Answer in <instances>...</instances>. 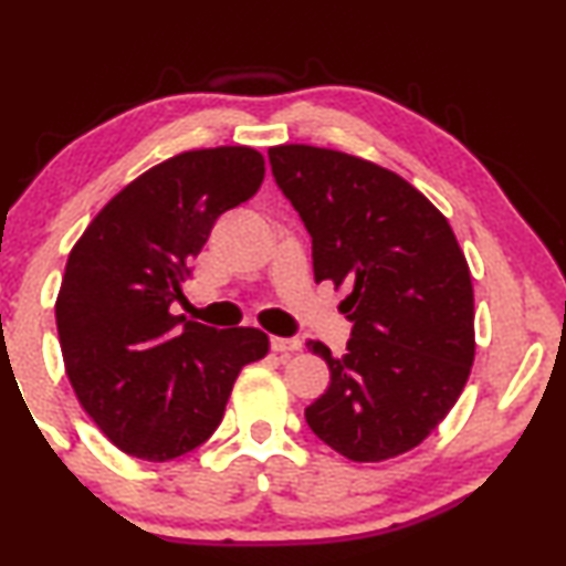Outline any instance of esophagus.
Here are the masks:
<instances>
[{
	"mask_svg": "<svg viewBox=\"0 0 566 566\" xmlns=\"http://www.w3.org/2000/svg\"><path fill=\"white\" fill-rule=\"evenodd\" d=\"M270 347L275 353H296L301 347V339L296 337H270Z\"/></svg>",
	"mask_w": 566,
	"mask_h": 566,
	"instance_id": "esophagus-1",
	"label": "esophagus"
}]
</instances>
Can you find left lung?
<instances>
[{"instance_id": "8db88e82", "label": "left lung", "mask_w": 566, "mask_h": 566, "mask_svg": "<svg viewBox=\"0 0 566 566\" xmlns=\"http://www.w3.org/2000/svg\"><path fill=\"white\" fill-rule=\"evenodd\" d=\"M312 234L314 281L347 289L343 358L308 339L329 386L306 407L314 436L358 463L420 446L461 397L474 363V289L451 223L391 169L306 144L268 151Z\"/></svg>"}]
</instances>
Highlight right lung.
Segmentation results:
<instances>
[{
  "label": "right lung",
  "instance_id": "obj_1",
  "mask_svg": "<svg viewBox=\"0 0 566 566\" xmlns=\"http://www.w3.org/2000/svg\"><path fill=\"white\" fill-rule=\"evenodd\" d=\"M262 177L250 146L182 151L126 185L69 252L56 298L66 376L123 453L172 461L206 443L239 370L268 355L265 332L213 329L169 308L216 219Z\"/></svg>",
  "mask_w": 566,
  "mask_h": 566
}]
</instances>
